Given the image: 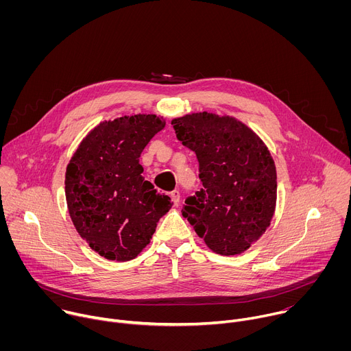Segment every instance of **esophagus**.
<instances>
[{
  "label": "esophagus",
  "mask_w": 351,
  "mask_h": 351,
  "mask_svg": "<svg viewBox=\"0 0 351 351\" xmlns=\"http://www.w3.org/2000/svg\"><path fill=\"white\" fill-rule=\"evenodd\" d=\"M171 198H172L173 204H175V206H178V204H179V202H180V193H179L178 190H173V191L171 193Z\"/></svg>",
  "instance_id": "obj_1"
}]
</instances>
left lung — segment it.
Segmentation results:
<instances>
[{
    "mask_svg": "<svg viewBox=\"0 0 351 351\" xmlns=\"http://www.w3.org/2000/svg\"><path fill=\"white\" fill-rule=\"evenodd\" d=\"M171 123L195 153L204 186L186 199L182 215L211 252L244 253L269 228L276 208V168L268 147L229 115L193 112Z\"/></svg>",
    "mask_w": 351,
    "mask_h": 351,
    "instance_id": "8db88e82",
    "label": "left lung"
}]
</instances>
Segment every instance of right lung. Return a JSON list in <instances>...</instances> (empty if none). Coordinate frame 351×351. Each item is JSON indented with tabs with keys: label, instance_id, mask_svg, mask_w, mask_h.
I'll list each match as a JSON object with an SVG mask.
<instances>
[{
	"label": "right lung",
	"instance_id": "add662e5",
	"mask_svg": "<svg viewBox=\"0 0 351 351\" xmlns=\"http://www.w3.org/2000/svg\"><path fill=\"white\" fill-rule=\"evenodd\" d=\"M165 128L154 114L103 121L80 141L65 173L71 219L83 240L112 261L136 258L173 206L143 178L140 156Z\"/></svg>",
	"mask_w": 351,
	"mask_h": 351
}]
</instances>
